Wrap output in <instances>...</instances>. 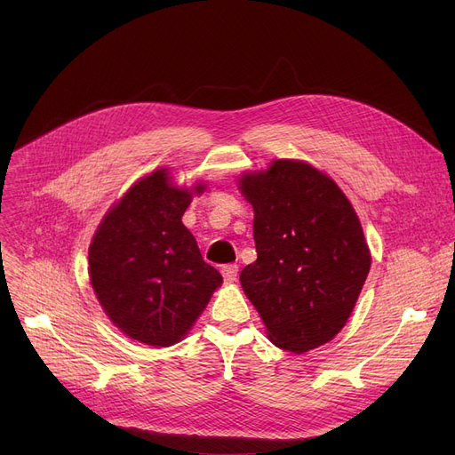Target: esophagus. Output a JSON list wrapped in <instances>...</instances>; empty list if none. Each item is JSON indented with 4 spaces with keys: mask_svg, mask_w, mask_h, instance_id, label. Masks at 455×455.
Segmentation results:
<instances>
[{
    "mask_svg": "<svg viewBox=\"0 0 455 455\" xmlns=\"http://www.w3.org/2000/svg\"><path fill=\"white\" fill-rule=\"evenodd\" d=\"M221 273H223V278H225L227 282H234V280H235V276H237V266H234V264L223 266Z\"/></svg>",
    "mask_w": 455,
    "mask_h": 455,
    "instance_id": "esophagus-1",
    "label": "esophagus"
}]
</instances>
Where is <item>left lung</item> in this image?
Returning <instances> with one entry per match:
<instances>
[{
	"label": "left lung",
	"mask_w": 455,
	"mask_h": 455,
	"mask_svg": "<svg viewBox=\"0 0 455 455\" xmlns=\"http://www.w3.org/2000/svg\"><path fill=\"white\" fill-rule=\"evenodd\" d=\"M258 258L240 282L273 345L302 354L347 324L371 269L360 220L330 177L300 160L247 173Z\"/></svg>",
	"instance_id": "8db88e82"
}]
</instances>
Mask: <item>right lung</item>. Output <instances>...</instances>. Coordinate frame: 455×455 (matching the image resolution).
<instances>
[{"label": "right lung", "mask_w": 455, "mask_h": 455, "mask_svg": "<svg viewBox=\"0 0 455 455\" xmlns=\"http://www.w3.org/2000/svg\"><path fill=\"white\" fill-rule=\"evenodd\" d=\"M167 170L140 179L95 230L90 282L108 319L149 347L179 343L203 314L223 276L203 259L182 225L191 196Z\"/></svg>", "instance_id": "add662e5"}]
</instances>
